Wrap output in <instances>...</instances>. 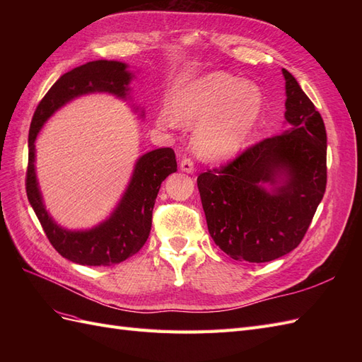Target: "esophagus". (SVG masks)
I'll use <instances>...</instances> for the list:
<instances>
[{
	"mask_svg": "<svg viewBox=\"0 0 362 362\" xmlns=\"http://www.w3.org/2000/svg\"><path fill=\"white\" fill-rule=\"evenodd\" d=\"M180 169L185 173H193L194 172V163L190 158H182L181 164H180Z\"/></svg>",
	"mask_w": 362,
	"mask_h": 362,
	"instance_id": "obj_1",
	"label": "esophagus"
}]
</instances>
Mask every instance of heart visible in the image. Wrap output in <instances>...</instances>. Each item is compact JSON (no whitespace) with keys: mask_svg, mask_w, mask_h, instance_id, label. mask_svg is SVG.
I'll use <instances>...</instances> for the list:
<instances>
[{"mask_svg":"<svg viewBox=\"0 0 362 362\" xmlns=\"http://www.w3.org/2000/svg\"><path fill=\"white\" fill-rule=\"evenodd\" d=\"M262 110V93L254 83L213 72L185 86L172 108L158 115L161 127H194V146L208 160H222L243 148Z\"/></svg>","mask_w":362,"mask_h":362,"instance_id":"1","label":"heart"}]
</instances>
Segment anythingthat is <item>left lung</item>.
Instances as JSON below:
<instances>
[{"instance_id": "left-lung-1", "label": "left lung", "mask_w": 362, "mask_h": 362, "mask_svg": "<svg viewBox=\"0 0 362 362\" xmlns=\"http://www.w3.org/2000/svg\"><path fill=\"white\" fill-rule=\"evenodd\" d=\"M282 74L290 127L198 177L208 233L238 261L267 262L298 247L326 190L323 119L294 76Z\"/></svg>"}]
</instances>
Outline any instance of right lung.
<instances>
[{"instance_id": "right-lung-1", "label": "right lung", "mask_w": 362, "mask_h": 362, "mask_svg": "<svg viewBox=\"0 0 362 362\" xmlns=\"http://www.w3.org/2000/svg\"><path fill=\"white\" fill-rule=\"evenodd\" d=\"M122 62L96 60L83 64L52 84L39 103L30 125L28 168L25 189L49 243L59 254L81 266H113L133 257L146 243L152 226V210L161 182L177 172L172 148H160L141 156L128 187L110 217L86 231H69L59 226L48 214L36 178L35 141L43 124L64 104L81 95L104 92L127 100L133 74ZM144 116V115H141Z\"/></svg>"}]
</instances>
